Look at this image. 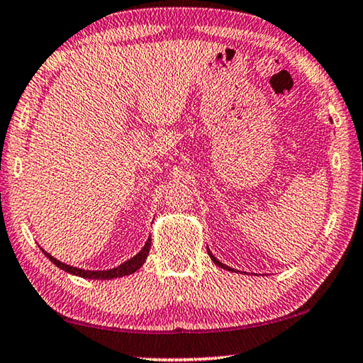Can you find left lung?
Listing matches in <instances>:
<instances>
[{"label": "left lung", "instance_id": "1", "mask_svg": "<svg viewBox=\"0 0 363 363\" xmlns=\"http://www.w3.org/2000/svg\"><path fill=\"white\" fill-rule=\"evenodd\" d=\"M208 253H209V256H211V259H213V261H214V263H216V264H217V266H220V267H224V269H230V267H227V266H225V264H222V263H220V261H217V259H216V258H214V256H213V255H211V252H209V250H208Z\"/></svg>", "mask_w": 363, "mask_h": 363}]
</instances>
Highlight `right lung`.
Instances as JSON below:
<instances>
[{
    "instance_id": "right-lung-1",
    "label": "right lung",
    "mask_w": 363,
    "mask_h": 363,
    "mask_svg": "<svg viewBox=\"0 0 363 363\" xmlns=\"http://www.w3.org/2000/svg\"><path fill=\"white\" fill-rule=\"evenodd\" d=\"M149 250H150V238L144 245V248L139 252L136 256H133L131 259H128L126 263H123L118 267H113V269H108V271H84V269H79V267H72L69 264H65L61 263V261L55 259L52 255H48L47 252H43L47 255V258L52 261L53 264H57L60 269H63L66 272H71V274H76L79 277H86V279H113V277H123L128 274H133V272L138 271L139 267L144 264V261H146L147 255H149Z\"/></svg>"
}]
</instances>
